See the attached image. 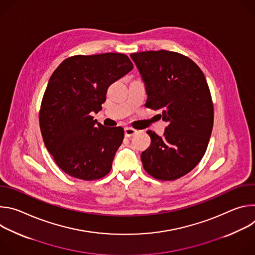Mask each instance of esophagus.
I'll return each mask as SVG.
<instances>
[{
	"instance_id": "esophagus-1",
	"label": "esophagus",
	"mask_w": 255,
	"mask_h": 255,
	"mask_svg": "<svg viewBox=\"0 0 255 255\" xmlns=\"http://www.w3.org/2000/svg\"><path fill=\"white\" fill-rule=\"evenodd\" d=\"M124 132H125V136H126V137H131V136H133L134 134H136L137 130H135V129L131 128V127H125V128H124Z\"/></svg>"
}]
</instances>
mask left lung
<instances>
[{
	"instance_id": "1",
	"label": "left lung",
	"mask_w": 255,
	"mask_h": 255,
	"mask_svg": "<svg viewBox=\"0 0 255 255\" xmlns=\"http://www.w3.org/2000/svg\"><path fill=\"white\" fill-rule=\"evenodd\" d=\"M146 90L145 106L160 110L167 123L163 136L148 130L150 146L141 153L144 169L160 180L190 172L203 158L214 123L206 78L189 57L172 51L130 54Z\"/></svg>"
}]
</instances>
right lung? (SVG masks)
Segmentation results:
<instances>
[{"mask_svg":"<svg viewBox=\"0 0 255 255\" xmlns=\"http://www.w3.org/2000/svg\"><path fill=\"white\" fill-rule=\"evenodd\" d=\"M132 68L127 55L109 52L71 56L54 70L39 124L45 147L65 173L94 180L110 172L124 129L103 126L92 113L102 110L108 88Z\"/></svg>","mask_w":255,"mask_h":255,"instance_id":"obj_1","label":"right lung"}]
</instances>
